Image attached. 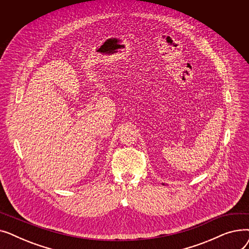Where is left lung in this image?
<instances>
[{
  "label": "left lung",
  "mask_w": 249,
  "mask_h": 249,
  "mask_svg": "<svg viewBox=\"0 0 249 249\" xmlns=\"http://www.w3.org/2000/svg\"><path fill=\"white\" fill-rule=\"evenodd\" d=\"M162 185H164V184H162Z\"/></svg>",
  "instance_id": "1"
}]
</instances>
